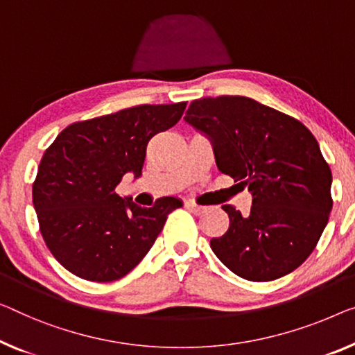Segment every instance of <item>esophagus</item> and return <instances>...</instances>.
Returning a JSON list of instances; mask_svg holds the SVG:
<instances>
[{
    "mask_svg": "<svg viewBox=\"0 0 355 355\" xmlns=\"http://www.w3.org/2000/svg\"><path fill=\"white\" fill-rule=\"evenodd\" d=\"M184 205H187V209L191 210L194 215H202L204 211L207 210V207H205V205H198V204L194 202V200H188V202L184 204Z\"/></svg>",
    "mask_w": 355,
    "mask_h": 355,
    "instance_id": "obj_1",
    "label": "esophagus"
}]
</instances>
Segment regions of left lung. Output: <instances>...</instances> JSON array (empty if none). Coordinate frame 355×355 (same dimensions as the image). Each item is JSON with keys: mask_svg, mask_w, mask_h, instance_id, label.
<instances>
[{"mask_svg": "<svg viewBox=\"0 0 355 355\" xmlns=\"http://www.w3.org/2000/svg\"><path fill=\"white\" fill-rule=\"evenodd\" d=\"M184 121L210 140L218 171L252 194L248 215L223 205L230 228L210 241L218 260L252 282L295 271L333 207L331 171L314 135L292 116L241 95L194 100Z\"/></svg>", "mask_w": 355, "mask_h": 355, "instance_id": "8db88e82", "label": "left lung"}]
</instances>
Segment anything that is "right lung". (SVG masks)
<instances>
[{"instance_id":"obj_1","label":"right lung","mask_w":355,"mask_h":355,"mask_svg":"<svg viewBox=\"0 0 355 355\" xmlns=\"http://www.w3.org/2000/svg\"><path fill=\"white\" fill-rule=\"evenodd\" d=\"M187 102L140 105L68 125L40 162L33 207L47 248L63 268L92 282H113L150 252L167 215L182 207L161 198L140 207L116 188L141 175L146 145L175 125Z\"/></svg>"}]
</instances>
